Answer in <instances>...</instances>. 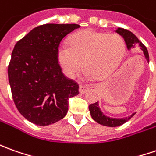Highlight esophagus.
<instances>
[{"label":"esophagus","mask_w":156,"mask_h":156,"mask_svg":"<svg viewBox=\"0 0 156 156\" xmlns=\"http://www.w3.org/2000/svg\"><path fill=\"white\" fill-rule=\"evenodd\" d=\"M89 89H90V87L87 86V85H83V84H80L79 85V92L81 93V94H83V93H85L89 90Z\"/></svg>","instance_id":"esophagus-1"}]
</instances>
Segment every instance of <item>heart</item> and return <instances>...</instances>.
I'll use <instances>...</instances> for the list:
<instances>
[{
    "instance_id": "heart-1",
    "label": "heart",
    "mask_w": 156,
    "mask_h": 156,
    "mask_svg": "<svg viewBox=\"0 0 156 156\" xmlns=\"http://www.w3.org/2000/svg\"><path fill=\"white\" fill-rule=\"evenodd\" d=\"M125 51L126 43L119 35L88 29L73 34L70 38V46L60 45L57 58L68 78L76 77L83 62L87 77L103 78L118 66Z\"/></svg>"
}]
</instances>
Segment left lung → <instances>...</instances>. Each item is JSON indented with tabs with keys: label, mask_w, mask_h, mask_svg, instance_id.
Here are the masks:
<instances>
[{
	"label": "left lung",
	"mask_w": 156,
	"mask_h": 156,
	"mask_svg": "<svg viewBox=\"0 0 156 156\" xmlns=\"http://www.w3.org/2000/svg\"><path fill=\"white\" fill-rule=\"evenodd\" d=\"M115 32L118 33L119 36H121L123 37L124 41H125L126 44L127 50H131V48H137L138 49L142 50V54H144V55L145 56V58L147 60V62L149 63V57L148 50H147L146 47L138 40V38L136 37L134 34L131 32L130 30L123 29V28H117V29L115 30ZM98 102L99 101H96V103L90 105L89 106V110H90V113L92 119L96 122L98 123V124L105 126H121L123 124L127 122L134 114H136V113H133L131 115L128 116V117H125V118H111V117H108V116L105 115L101 112Z\"/></svg>",
	"instance_id": "8db88e82"
}]
</instances>
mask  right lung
I'll return each instance as SVG.
<instances>
[{"instance_id":"add662e5","label":"right lung","mask_w":156,"mask_h":156,"mask_svg":"<svg viewBox=\"0 0 156 156\" xmlns=\"http://www.w3.org/2000/svg\"><path fill=\"white\" fill-rule=\"evenodd\" d=\"M80 26L47 24L37 26L16 43L8 66L12 95L20 113L37 126H48L66 115L68 100L78 84L66 78L57 58L63 38Z\"/></svg>"}]
</instances>
